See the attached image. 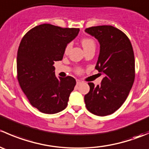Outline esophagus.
I'll return each mask as SVG.
<instances>
[{"label": "esophagus", "instance_id": "34e87169", "mask_svg": "<svg viewBox=\"0 0 149 149\" xmlns=\"http://www.w3.org/2000/svg\"><path fill=\"white\" fill-rule=\"evenodd\" d=\"M82 83H83V81H81L79 80V79H77V80H76V84H77V85H80V84Z\"/></svg>", "mask_w": 149, "mask_h": 149}]
</instances>
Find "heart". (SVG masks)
I'll return each instance as SVG.
<instances>
[{
  "instance_id": "1",
  "label": "heart",
  "mask_w": 149,
  "mask_h": 149,
  "mask_svg": "<svg viewBox=\"0 0 149 149\" xmlns=\"http://www.w3.org/2000/svg\"><path fill=\"white\" fill-rule=\"evenodd\" d=\"M81 45H82V46H83L84 49H88V48L91 47H95V42H94V40L91 38L82 39ZM70 47H71V44H70V43H69V44H68L67 45L65 46V52H68V50L70 49ZM78 72L81 73V69H79V70H78Z\"/></svg>"
}]
</instances>
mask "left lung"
Segmentation results:
<instances>
[{
    "label": "left lung",
    "instance_id": "left-lung-1",
    "mask_svg": "<svg viewBox=\"0 0 149 149\" xmlns=\"http://www.w3.org/2000/svg\"><path fill=\"white\" fill-rule=\"evenodd\" d=\"M85 31L100 45L95 68L104 75L97 86L88 83L89 92L84 96L86 107L98 116L111 115L125 102L135 79V58L128 37L112 26L87 28Z\"/></svg>",
    "mask_w": 149,
    "mask_h": 149
}]
</instances>
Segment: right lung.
I'll return each mask as SVG.
<instances>
[{
    "label": "right lung",
    "instance_id": "obj_1",
    "mask_svg": "<svg viewBox=\"0 0 149 149\" xmlns=\"http://www.w3.org/2000/svg\"><path fill=\"white\" fill-rule=\"evenodd\" d=\"M79 31L43 24L29 30L21 41L18 81L30 104L42 113H58L67 107L76 80L71 76L57 78L53 64L63 59L65 46Z\"/></svg>",
    "mask_w": 149,
    "mask_h": 149
}]
</instances>
